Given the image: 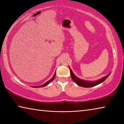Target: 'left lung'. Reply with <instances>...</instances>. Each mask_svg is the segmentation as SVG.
<instances>
[{
    "label": "left lung",
    "instance_id": "8db88e82",
    "mask_svg": "<svg viewBox=\"0 0 124 124\" xmlns=\"http://www.w3.org/2000/svg\"><path fill=\"white\" fill-rule=\"evenodd\" d=\"M69 68H70V70L71 78H72L73 80L78 85L83 87H91L100 84L103 82L109 76V75L110 74V73L109 74H108V75H106V76H104V77H103L102 78H101L96 81L84 80H82L79 78L78 77H77L76 75L74 74V73L73 72V71L70 68V67H69Z\"/></svg>",
    "mask_w": 124,
    "mask_h": 124
}]
</instances>
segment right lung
<instances>
[{
    "instance_id": "obj_1",
    "label": "right lung",
    "mask_w": 124,
    "mask_h": 124,
    "mask_svg": "<svg viewBox=\"0 0 124 124\" xmlns=\"http://www.w3.org/2000/svg\"><path fill=\"white\" fill-rule=\"evenodd\" d=\"M55 76H56V72H55V73H54V75H53V77H52V78L50 79V80H49V81H47V82H46L45 83H44V84H43V85H40V86H32L33 87H44V86H47L48 84H49V83H50L51 82V81L53 80L54 79V77H55Z\"/></svg>"
}]
</instances>
